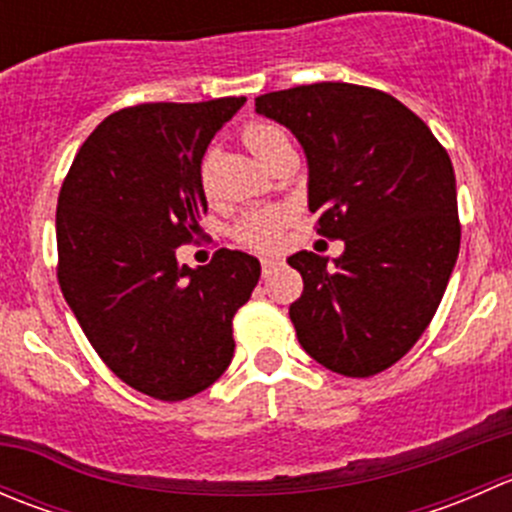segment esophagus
Segmentation results:
<instances>
[{
	"label": "esophagus",
	"instance_id": "esophagus-1",
	"mask_svg": "<svg viewBox=\"0 0 512 512\" xmlns=\"http://www.w3.org/2000/svg\"><path fill=\"white\" fill-rule=\"evenodd\" d=\"M277 267H280V262L272 260V257H265L262 260V277H272V272H277Z\"/></svg>",
	"mask_w": 512,
	"mask_h": 512
}]
</instances>
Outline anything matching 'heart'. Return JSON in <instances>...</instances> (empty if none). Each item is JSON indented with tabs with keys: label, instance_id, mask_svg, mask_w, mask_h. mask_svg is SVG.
I'll return each mask as SVG.
<instances>
[{
	"label": "heart",
	"instance_id": "heart-1",
	"mask_svg": "<svg viewBox=\"0 0 512 512\" xmlns=\"http://www.w3.org/2000/svg\"><path fill=\"white\" fill-rule=\"evenodd\" d=\"M242 141H245V146L267 165L280 156L285 148H289L287 133L265 121L247 123L245 131H242ZM208 173L210 158H205L203 165H200V180H203V183H208ZM287 218V210L280 208V205L255 208L237 220V225L232 227V235H235V240L240 242V245L252 247V250H270V247H275Z\"/></svg>",
	"mask_w": 512,
	"mask_h": 512
}]
</instances>
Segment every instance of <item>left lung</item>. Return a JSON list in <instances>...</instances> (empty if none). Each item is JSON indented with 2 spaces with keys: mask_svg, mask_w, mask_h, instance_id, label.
<instances>
[{
  "mask_svg": "<svg viewBox=\"0 0 512 512\" xmlns=\"http://www.w3.org/2000/svg\"><path fill=\"white\" fill-rule=\"evenodd\" d=\"M257 113L297 136L329 257L297 252L304 292L289 304L302 349L337 374L389 369L431 324L461 247L456 175L446 148L411 108L339 81L255 98Z\"/></svg>",
  "mask_w": 512,
  "mask_h": 512,
  "instance_id": "1",
  "label": "left lung"
}]
</instances>
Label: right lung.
<instances>
[{"label":"right lung","instance_id":"1","mask_svg":"<svg viewBox=\"0 0 512 512\" xmlns=\"http://www.w3.org/2000/svg\"><path fill=\"white\" fill-rule=\"evenodd\" d=\"M138 103L111 113L76 153L56 205L61 292L91 347L121 381L160 401L200 394L230 366L232 317L260 262L218 250L178 265L208 213L200 163L245 103Z\"/></svg>","mask_w":512,"mask_h":512}]
</instances>
